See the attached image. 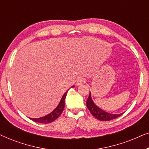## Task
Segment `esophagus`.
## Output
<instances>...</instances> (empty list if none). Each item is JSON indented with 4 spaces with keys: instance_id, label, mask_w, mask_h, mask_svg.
I'll return each instance as SVG.
<instances>
[{
    "instance_id": "obj_1",
    "label": "esophagus",
    "mask_w": 149,
    "mask_h": 149,
    "mask_svg": "<svg viewBox=\"0 0 149 149\" xmlns=\"http://www.w3.org/2000/svg\"><path fill=\"white\" fill-rule=\"evenodd\" d=\"M85 82V79L83 78H79L78 80L77 81V85H80L83 83H84Z\"/></svg>"
}]
</instances>
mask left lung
<instances>
[{
  "mask_svg": "<svg viewBox=\"0 0 149 149\" xmlns=\"http://www.w3.org/2000/svg\"><path fill=\"white\" fill-rule=\"evenodd\" d=\"M87 107L90 111L93 117H95L97 119L100 121H111L118 118L120 116L122 115V114H119V115H114V114H111L107 112L102 111V110L97 107L96 105L93 102L92 99L91 97V93H89V97L87 100Z\"/></svg>",
  "mask_w": 149,
  "mask_h": 149,
  "instance_id": "8db88e82",
  "label": "left lung"
}]
</instances>
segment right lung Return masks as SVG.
I'll return each instance as SVG.
<instances>
[{
    "label": "right lung",
    "mask_w": 149,
    "mask_h": 149,
    "mask_svg": "<svg viewBox=\"0 0 149 149\" xmlns=\"http://www.w3.org/2000/svg\"><path fill=\"white\" fill-rule=\"evenodd\" d=\"M73 87L74 86H72V87ZM67 92H68V91H67L62 96V99H61V101L60 102V104H59L58 107H56V109H55L54 111H52V113H49L47 115L45 116V117L38 118V119H32V118H30V119L32 120V121L40 123H49L54 121L55 120L57 119L59 117H60L61 114L62 113L63 111H64L65 98H66Z\"/></svg>",
    "instance_id": "right-lung-1"
}]
</instances>
